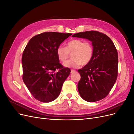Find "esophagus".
I'll return each instance as SVG.
<instances>
[{"label":"esophagus","instance_id":"esophagus-1","mask_svg":"<svg viewBox=\"0 0 134 134\" xmlns=\"http://www.w3.org/2000/svg\"><path fill=\"white\" fill-rule=\"evenodd\" d=\"M76 71L74 70H71V73L72 74V73H74V72H75Z\"/></svg>","mask_w":134,"mask_h":134}]
</instances>
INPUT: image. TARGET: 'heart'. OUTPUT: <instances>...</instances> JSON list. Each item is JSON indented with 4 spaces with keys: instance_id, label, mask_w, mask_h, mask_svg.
I'll return each mask as SVG.
<instances>
[{
    "instance_id": "heart-1",
    "label": "heart",
    "mask_w": 134,
    "mask_h": 134,
    "mask_svg": "<svg viewBox=\"0 0 134 134\" xmlns=\"http://www.w3.org/2000/svg\"><path fill=\"white\" fill-rule=\"evenodd\" d=\"M94 49L92 43L80 39H72L66 44V47L60 45L56 49V54L61 62H64L71 54L72 59L64 63V66L76 68L81 64L86 65L90 63L93 56Z\"/></svg>"
}]
</instances>
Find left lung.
Instances as JSON below:
<instances>
[{"label": "left lung", "mask_w": 134, "mask_h": 134, "mask_svg": "<svg viewBox=\"0 0 134 134\" xmlns=\"http://www.w3.org/2000/svg\"><path fill=\"white\" fill-rule=\"evenodd\" d=\"M72 37L88 39L94 49L90 63L78 70L79 94L89 102L102 99L111 91L118 75V54L115 44L106 35L96 31L79 32Z\"/></svg>", "instance_id": "obj_1"}]
</instances>
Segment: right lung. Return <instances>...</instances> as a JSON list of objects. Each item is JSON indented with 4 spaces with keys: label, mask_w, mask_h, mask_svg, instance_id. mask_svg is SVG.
I'll list each match as a JSON object with an SVG mask.
<instances>
[{
    "label": "right lung",
    "mask_w": 134,
    "mask_h": 134,
    "mask_svg": "<svg viewBox=\"0 0 134 134\" xmlns=\"http://www.w3.org/2000/svg\"><path fill=\"white\" fill-rule=\"evenodd\" d=\"M71 35L43 32L32 37L23 51V80L32 95L40 102H50L57 98L70 73L69 68L59 63L56 49Z\"/></svg>",
    "instance_id": "add662e5"
}]
</instances>
